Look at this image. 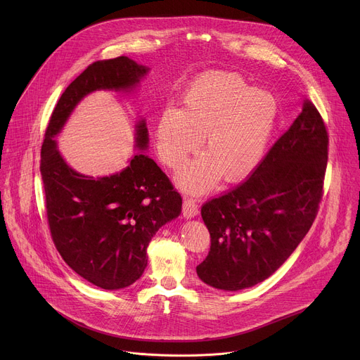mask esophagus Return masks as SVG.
Instances as JSON below:
<instances>
[{
	"label": "esophagus",
	"mask_w": 360,
	"mask_h": 360,
	"mask_svg": "<svg viewBox=\"0 0 360 360\" xmlns=\"http://www.w3.org/2000/svg\"><path fill=\"white\" fill-rule=\"evenodd\" d=\"M182 212H184V217L188 218V219L198 215L199 207H198V203H196V200L193 198H185Z\"/></svg>",
	"instance_id": "1"
}]
</instances>
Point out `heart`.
Masks as SVG:
<instances>
[{
  "label": "heart",
  "instance_id": "b5f03b06",
  "mask_svg": "<svg viewBox=\"0 0 360 360\" xmlns=\"http://www.w3.org/2000/svg\"><path fill=\"white\" fill-rule=\"evenodd\" d=\"M184 110L167 107L157 125L161 160L179 169L200 145L203 155L179 175L189 191L211 188L221 176L236 181L259 162L278 117L275 96L253 88L235 72L195 79L182 98Z\"/></svg>",
  "mask_w": 360,
  "mask_h": 360
}]
</instances>
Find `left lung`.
Listing matches in <instances>:
<instances>
[{"mask_svg":"<svg viewBox=\"0 0 360 360\" xmlns=\"http://www.w3.org/2000/svg\"><path fill=\"white\" fill-rule=\"evenodd\" d=\"M329 136L309 99L250 176L203 203L211 235L202 282L240 290L268 279L309 232L323 195Z\"/></svg>","mask_w":360,"mask_h":360,"instance_id":"1","label":"left lung"}]
</instances>
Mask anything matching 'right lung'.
<instances>
[{
  "mask_svg": "<svg viewBox=\"0 0 360 360\" xmlns=\"http://www.w3.org/2000/svg\"><path fill=\"white\" fill-rule=\"evenodd\" d=\"M148 70L128 57L91 64L58 99L41 148L45 210L56 248L72 271L108 290L127 288L142 276L152 236L179 217L182 198L142 152L121 172L94 178L67 165L54 138L84 96L98 89L129 92ZM135 129L136 148L146 149L145 120Z\"/></svg>",
  "mask_w": 360,
  "mask_h": 360,
  "instance_id": "right-lung-1",
  "label": "right lung"
}]
</instances>
